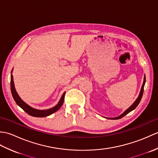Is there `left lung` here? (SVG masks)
I'll list each match as a JSON object with an SVG mask.
<instances>
[{
    "mask_svg": "<svg viewBox=\"0 0 158 158\" xmlns=\"http://www.w3.org/2000/svg\"><path fill=\"white\" fill-rule=\"evenodd\" d=\"M145 75L144 76V79H143V83L142 85V87H141V89H140V93H139V95L138 96V98H136V100H135V102H134V103L132 104V105H131L128 109H127L125 111H124L122 114H121L120 115H119L118 117H113V118H109V117H105V118L106 119H120L122 118V117H123V116H125L126 115H127V113H130V111H132V110H133L134 109H135L136 107L139 105V104L140 101V100H141L142 98V96H143V90H144V86H145Z\"/></svg>",
    "mask_w": 158,
    "mask_h": 158,
    "instance_id": "1",
    "label": "left lung"
}]
</instances>
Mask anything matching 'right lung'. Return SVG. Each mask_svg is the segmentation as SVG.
<instances>
[{
    "label": "right lung",
    "instance_id": "1",
    "mask_svg": "<svg viewBox=\"0 0 158 158\" xmlns=\"http://www.w3.org/2000/svg\"><path fill=\"white\" fill-rule=\"evenodd\" d=\"M12 73H13V69L11 70V91L13 98L14 99L17 105H18L19 107H21V108L24 110L26 113H27L28 115L33 117H43L49 116L50 115H52V114H53V113L57 111V110H58L63 105L66 92L63 93V94L61 97V98H60V100H59L58 103L55 106L52 107L51 109L40 110V109H36L33 108V107L28 105V104H26L23 100H22V98H20L19 96L18 95V92H16L14 82H13V77Z\"/></svg>",
    "mask_w": 158,
    "mask_h": 158
}]
</instances>
